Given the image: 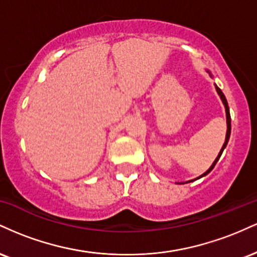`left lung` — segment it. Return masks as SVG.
<instances>
[{"mask_svg": "<svg viewBox=\"0 0 257 257\" xmlns=\"http://www.w3.org/2000/svg\"><path fill=\"white\" fill-rule=\"evenodd\" d=\"M216 90H217V93H219V95H220V98H221V100H222V102H223V105H225V108H226V117H227V134H226V140H225V144H223V146H222V149H221V151H220V153H219V156H217L216 157V159H215V162L213 163V166H211L210 168H209L208 170H206V172L203 174L202 176H204V175H206V174L208 173H210L211 170L214 169V167H215V164L217 163V161H219V158L221 157V155H222V152H223V150H225V147H226V145H227V143H228V139H229V135H231V114H229V108H228V104H227V100H226V98H225V95H223V93H222V90L220 89L219 87H216ZM202 176H200V178H202Z\"/></svg>", "mask_w": 257, "mask_h": 257, "instance_id": "8db88e82", "label": "left lung"}]
</instances>
